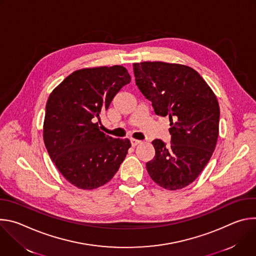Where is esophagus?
Segmentation results:
<instances>
[{
	"instance_id": "obj_1",
	"label": "esophagus",
	"mask_w": 256,
	"mask_h": 256,
	"mask_svg": "<svg viewBox=\"0 0 256 256\" xmlns=\"http://www.w3.org/2000/svg\"><path fill=\"white\" fill-rule=\"evenodd\" d=\"M140 142H142V140H136V138H130V142H132V147H134V146L138 144Z\"/></svg>"
}]
</instances>
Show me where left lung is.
Listing matches in <instances>:
<instances>
[{
  "label": "left lung",
  "mask_w": 256,
  "mask_h": 256,
  "mask_svg": "<svg viewBox=\"0 0 256 256\" xmlns=\"http://www.w3.org/2000/svg\"><path fill=\"white\" fill-rule=\"evenodd\" d=\"M136 84L156 114L169 116L171 146L152 142L156 155L146 164L150 177L168 190H181L198 177L218 136V99L192 68L164 62H134Z\"/></svg>",
  "instance_id": "1"
}]
</instances>
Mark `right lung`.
Wrapping results in <instances>:
<instances>
[{
	"label": "right lung",
	"mask_w": 256,
	"mask_h": 256,
	"mask_svg": "<svg viewBox=\"0 0 256 256\" xmlns=\"http://www.w3.org/2000/svg\"><path fill=\"white\" fill-rule=\"evenodd\" d=\"M130 82L122 66L77 70L50 93L46 106L44 140L62 175L81 190L106 184L124 160L130 140L100 130V116Z\"/></svg>",
	"instance_id": "add662e5"
}]
</instances>
